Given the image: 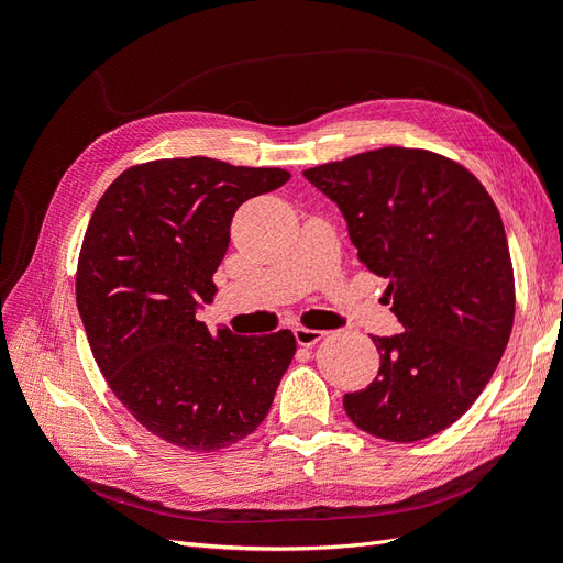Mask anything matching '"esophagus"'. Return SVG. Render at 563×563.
<instances>
[{"label": "esophagus", "instance_id": "34e87169", "mask_svg": "<svg viewBox=\"0 0 563 563\" xmlns=\"http://www.w3.org/2000/svg\"><path fill=\"white\" fill-rule=\"evenodd\" d=\"M294 335H296V343L302 345V347H312L317 345L319 340L327 335L323 331H317V329H305V327H296L294 329Z\"/></svg>", "mask_w": 563, "mask_h": 563}]
</instances>
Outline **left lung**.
Listing matches in <instances>:
<instances>
[{"mask_svg": "<svg viewBox=\"0 0 563 563\" xmlns=\"http://www.w3.org/2000/svg\"><path fill=\"white\" fill-rule=\"evenodd\" d=\"M338 203L360 263L385 277L397 335H373L378 376L343 397L387 441L446 430L490 380L515 323V272L498 207L465 166L380 147L302 172Z\"/></svg>", "mask_w": 563, "mask_h": 563, "instance_id": "1", "label": "left lung"}]
</instances>
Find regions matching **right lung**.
<instances>
[{
    "label": "right lung",
    "instance_id": "obj_1",
    "mask_svg": "<svg viewBox=\"0 0 563 563\" xmlns=\"http://www.w3.org/2000/svg\"><path fill=\"white\" fill-rule=\"evenodd\" d=\"M284 168L220 159L131 166L100 197L77 263V308L114 397L168 444L211 453L265 420L296 354L291 331H209L234 211L277 190Z\"/></svg>",
    "mask_w": 563,
    "mask_h": 563
}]
</instances>
